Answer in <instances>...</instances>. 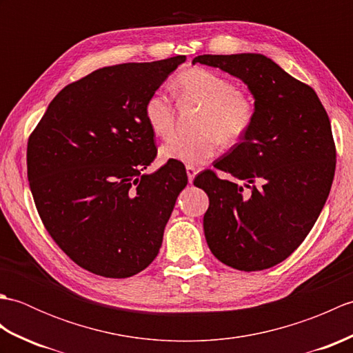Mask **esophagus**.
<instances>
[{
	"mask_svg": "<svg viewBox=\"0 0 353 353\" xmlns=\"http://www.w3.org/2000/svg\"><path fill=\"white\" fill-rule=\"evenodd\" d=\"M186 174H188V181H190V183H192L194 177H196V174H197V170L194 168V167H186Z\"/></svg>",
	"mask_w": 353,
	"mask_h": 353,
	"instance_id": "esophagus-1",
	"label": "esophagus"
}]
</instances>
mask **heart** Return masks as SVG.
Returning a JSON list of instances; mask_svg holds the SVG:
<instances>
[{
	"label": "heart",
	"mask_w": 353,
	"mask_h": 353,
	"mask_svg": "<svg viewBox=\"0 0 353 353\" xmlns=\"http://www.w3.org/2000/svg\"><path fill=\"white\" fill-rule=\"evenodd\" d=\"M174 89L182 100L203 108V115L199 121L200 133H177L163 142L159 150L162 161L200 165L215 156L220 142L234 145L252 129L256 117L254 101L221 74L199 66L185 70L177 74ZM144 117L154 134L168 137L176 118L170 97L154 91L144 104Z\"/></svg>",
	"instance_id": "b5f03b06"
}]
</instances>
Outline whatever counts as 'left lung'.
<instances>
[{
  "label": "left lung",
  "instance_id": "8db88e82",
  "mask_svg": "<svg viewBox=\"0 0 353 353\" xmlns=\"http://www.w3.org/2000/svg\"><path fill=\"white\" fill-rule=\"evenodd\" d=\"M192 63L243 80L256 108L249 133L214 163L230 177L205 170L194 179L209 197L208 245L232 268H270L302 244L326 203L336 157L331 121L314 89L265 56L203 54Z\"/></svg>",
  "mask_w": 353,
  "mask_h": 353
}]
</instances>
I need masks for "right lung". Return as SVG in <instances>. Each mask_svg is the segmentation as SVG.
I'll list each match as a JSON object with an SVG mask.
<instances>
[{"mask_svg": "<svg viewBox=\"0 0 353 353\" xmlns=\"http://www.w3.org/2000/svg\"><path fill=\"white\" fill-rule=\"evenodd\" d=\"M186 61L104 66L65 86L28 138L27 176L45 229L81 268L123 279L159 253L183 163L156 157L144 104Z\"/></svg>", "mask_w": 353, "mask_h": 353, "instance_id": "1", "label": "right lung"}]
</instances>
